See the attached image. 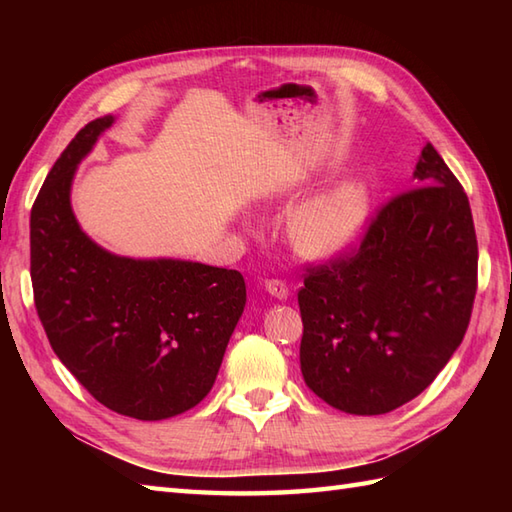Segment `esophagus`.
I'll list each match as a JSON object with an SVG mask.
<instances>
[{"label": "esophagus", "instance_id": "obj_1", "mask_svg": "<svg viewBox=\"0 0 512 512\" xmlns=\"http://www.w3.org/2000/svg\"><path fill=\"white\" fill-rule=\"evenodd\" d=\"M266 292H268V295L270 297H275V299H288V286L284 284V281H281V279H268L266 281Z\"/></svg>", "mask_w": 512, "mask_h": 512}]
</instances>
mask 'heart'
I'll list each match as a JSON object with an SVG mask.
<instances>
[{"label": "heart", "instance_id": "b5f03b06", "mask_svg": "<svg viewBox=\"0 0 512 512\" xmlns=\"http://www.w3.org/2000/svg\"><path fill=\"white\" fill-rule=\"evenodd\" d=\"M367 217L369 187L363 180L350 178L303 202L290 215L288 233L299 253L334 257L361 237Z\"/></svg>", "mask_w": 512, "mask_h": 512}]
</instances>
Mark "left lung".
Segmentation results:
<instances>
[{
	"label": "left lung",
	"instance_id": "8db88e82",
	"mask_svg": "<svg viewBox=\"0 0 512 512\" xmlns=\"http://www.w3.org/2000/svg\"><path fill=\"white\" fill-rule=\"evenodd\" d=\"M413 184L380 206L350 253L310 266L299 290L303 380L356 416H380L422 394L471 321L469 198L431 143Z\"/></svg>",
	"mask_w": 512,
	"mask_h": 512
}]
</instances>
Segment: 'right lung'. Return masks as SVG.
I'll return each instance as SVG.
<instances>
[{"label": "right lung", "mask_w": 512, "mask_h": 512, "mask_svg": "<svg viewBox=\"0 0 512 512\" xmlns=\"http://www.w3.org/2000/svg\"><path fill=\"white\" fill-rule=\"evenodd\" d=\"M112 123L96 118L70 140L32 204L35 308L54 354L101 405L165 420L211 391L246 284L228 268L118 257L81 231L70 204L74 171Z\"/></svg>", "instance_id": "obj_1"}]
</instances>
